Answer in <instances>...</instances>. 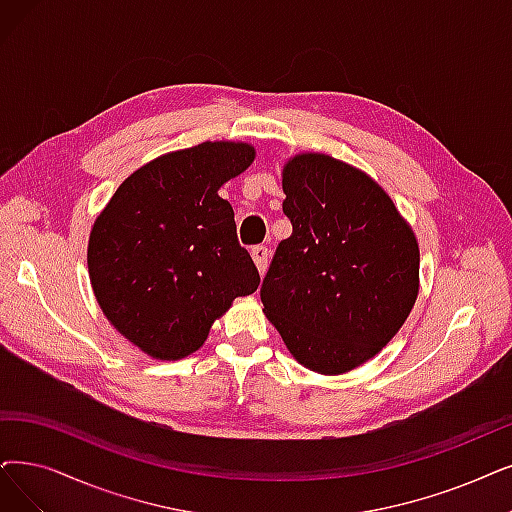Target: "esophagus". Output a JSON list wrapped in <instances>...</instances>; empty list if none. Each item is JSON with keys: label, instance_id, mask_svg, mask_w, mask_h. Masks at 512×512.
<instances>
[{"label": "esophagus", "instance_id": "1", "mask_svg": "<svg viewBox=\"0 0 512 512\" xmlns=\"http://www.w3.org/2000/svg\"><path fill=\"white\" fill-rule=\"evenodd\" d=\"M252 258L256 262V267L260 271V275L267 271V264H269V258H271V250L267 248V245H254L252 248Z\"/></svg>", "mask_w": 512, "mask_h": 512}]
</instances>
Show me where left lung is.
Listing matches in <instances>:
<instances>
[{
    "mask_svg": "<svg viewBox=\"0 0 512 512\" xmlns=\"http://www.w3.org/2000/svg\"><path fill=\"white\" fill-rule=\"evenodd\" d=\"M292 235L262 281L264 315L298 363L355 370L382 351L418 298L420 250L393 199L365 172L323 153L283 166Z\"/></svg>",
    "mask_w": 512,
    "mask_h": 512,
    "instance_id": "obj_1",
    "label": "left lung"
}]
</instances>
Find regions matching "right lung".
Segmentation results:
<instances>
[{
    "mask_svg": "<svg viewBox=\"0 0 512 512\" xmlns=\"http://www.w3.org/2000/svg\"><path fill=\"white\" fill-rule=\"evenodd\" d=\"M245 142H201L161 155L121 182L88 243L94 296L115 330L153 359L206 342L214 319L260 275L237 241L224 182L250 168Z\"/></svg>",
    "mask_w": 512,
    "mask_h": 512,
    "instance_id": "obj_1",
    "label": "right lung"
}]
</instances>
